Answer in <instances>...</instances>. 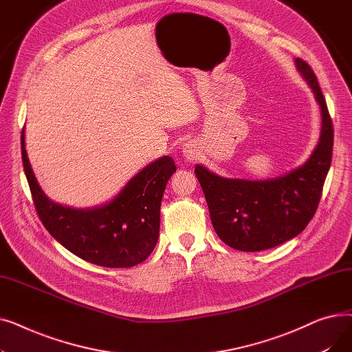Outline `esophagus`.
<instances>
[{"instance_id": "34e87169", "label": "esophagus", "mask_w": 352, "mask_h": 352, "mask_svg": "<svg viewBox=\"0 0 352 352\" xmlns=\"http://www.w3.org/2000/svg\"><path fill=\"white\" fill-rule=\"evenodd\" d=\"M197 144L194 141H187L182 144V148H181V154L182 157L188 160V161H192L198 157V150H197Z\"/></svg>"}]
</instances>
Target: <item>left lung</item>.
<instances>
[{"label":"left lung","mask_w":352,"mask_h":352,"mask_svg":"<svg viewBox=\"0 0 352 352\" xmlns=\"http://www.w3.org/2000/svg\"><path fill=\"white\" fill-rule=\"evenodd\" d=\"M294 63L321 111L320 138L308 160L268 179L226 178L195 165L217 235L239 251L274 248L302 232L317 211L329 171L334 129L327 102L311 67L301 58Z\"/></svg>","instance_id":"obj_1"}]
</instances>
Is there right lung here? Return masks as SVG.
<instances>
[{
  "label": "right lung",
  "instance_id": "obj_1",
  "mask_svg": "<svg viewBox=\"0 0 352 352\" xmlns=\"http://www.w3.org/2000/svg\"><path fill=\"white\" fill-rule=\"evenodd\" d=\"M24 171L35 210L47 231L74 255L107 267L128 268L146 260L158 241L160 207L177 166L170 155L148 164L104 204L74 208L50 199L38 181L21 135Z\"/></svg>",
  "mask_w": 352,
  "mask_h": 352
}]
</instances>
